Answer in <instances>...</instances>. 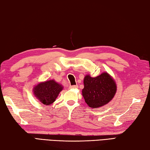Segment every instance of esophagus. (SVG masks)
Returning a JSON list of instances; mask_svg holds the SVG:
<instances>
[{
	"mask_svg": "<svg viewBox=\"0 0 150 150\" xmlns=\"http://www.w3.org/2000/svg\"><path fill=\"white\" fill-rule=\"evenodd\" d=\"M70 88H78V85H72V86H70L69 87Z\"/></svg>",
	"mask_w": 150,
	"mask_h": 150,
	"instance_id": "1",
	"label": "esophagus"
}]
</instances>
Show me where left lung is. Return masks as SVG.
<instances>
[{
	"mask_svg": "<svg viewBox=\"0 0 150 150\" xmlns=\"http://www.w3.org/2000/svg\"><path fill=\"white\" fill-rule=\"evenodd\" d=\"M83 83L82 95L87 105L93 108L108 104L114 98L117 90L115 79L107 72L96 77L86 75Z\"/></svg>",
	"mask_w": 150,
	"mask_h": 150,
	"instance_id": "8db88e82",
	"label": "left lung"
}]
</instances>
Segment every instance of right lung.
<instances>
[{
  "label": "right lung",
  "instance_id": "right-lung-1",
  "mask_svg": "<svg viewBox=\"0 0 150 150\" xmlns=\"http://www.w3.org/2000/svg\"><path fill=\"white\" fill-rule=\"evenodd\" d=\"M63 88L62 85L52 79L40 82L35 85L33 93L40 103L45 105H51L56 100Z\"/></svg>",
  "mask_w": 150,
  "mask_h": 150
}]
</instances>
